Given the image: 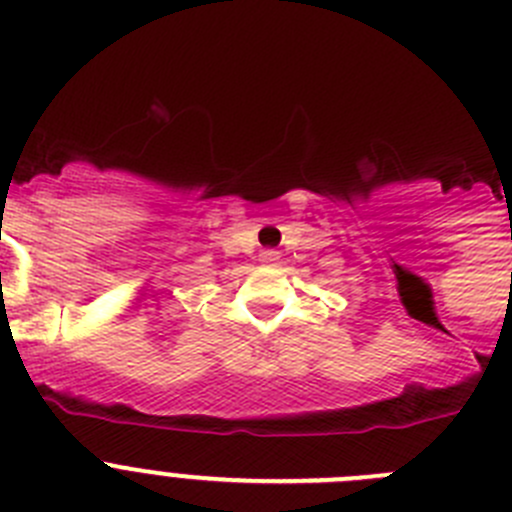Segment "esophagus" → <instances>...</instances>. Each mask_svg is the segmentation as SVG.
<instances>
[{"label": "esophagus", "instance_id": "34e87169", "mask_svg": "<svg viewBox=\"0 0 512 512\" xmlns=\"http://www.w3.org/2000/svg\"><path fill=\"white\" fill-rule=\"evenodd\" d=\"M280 260V252L278 250H262L260 252V262L262 265H275Z\"/></svg>", "mask_w": 512, "mask_h": 512}]
</instances>
